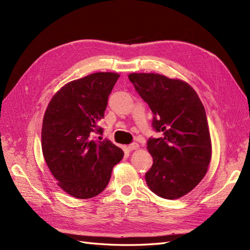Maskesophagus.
Wrapping results in <instances>:
<instances>
[{"mask_svg":"<svg viewBox=\"0 0 250 250\" xmlns=\"http://www.w3.org/2000/svg\"><path fill=\"white\" fill-rule=\"evenodd\" d=\"M139 148V145L137 143H131L130 145H128L127 146V149L129 150V151H132V150H134V149H138Z\"/></svg>","mask_w":250,"mask_h":250,"instance_id":"1","label":"esophagus"}]
</instances>
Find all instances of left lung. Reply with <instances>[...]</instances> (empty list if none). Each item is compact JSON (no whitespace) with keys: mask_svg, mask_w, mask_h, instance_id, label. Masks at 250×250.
Listing matches in <instances>:
<instances>
[{"mask_svg":"<svg viewBox=\"0 0 250 250\" xmlns=\"http://www.w3.org/2000/svg\"><path fill=\"white\" fill-rule=\"evenodd\" d=\"M153 113L152 128L162 138H149L153 165L146 173L149 188L165 199L191 192L208 171L211 144L206 110L188 83L160 74L128 76Z\"/></svg>","mask_w":250,"mask_h":250,"instance_id":"left-lung-1","label":"left lung"}]
</instances>
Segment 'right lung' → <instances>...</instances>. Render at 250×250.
<instances>
[{
	"instance_id": "right-lung-1",
	"label": "right lung",
	"mask_w": 250,
	"mask_h": 250,
	"mask_svg": "<svg viewBox=\"0 0 250 250\" xmlns=\"http://www.w3.org/2000/svg\"><path fill=\"white\" fill-rule=\"evenodd\" d=\"M119 78L116 73H95L67 83L55 94L44 113L42 154L58 186L79 199L99 195L107 187L113 166L123 150L102 134L108 97Z\"/></svg>"
}]
</instances>
